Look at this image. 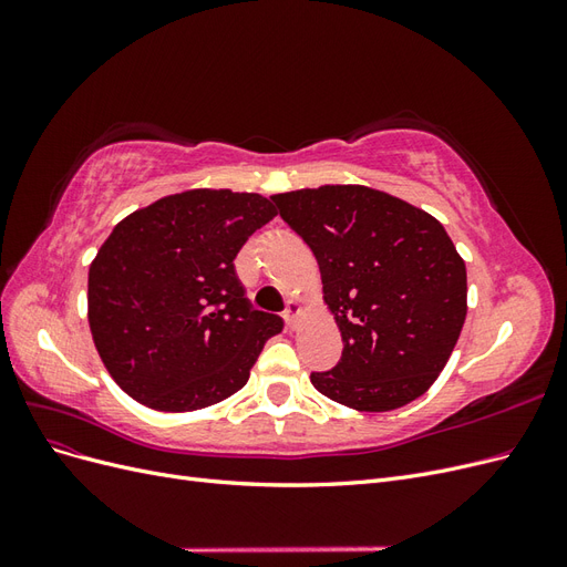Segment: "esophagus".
<instances>
[{
  "mask_svg": "<svg viewBox=\"0 0 567 567\" xmlns=\"http://www.w3.org/2000/svg\"><path fill=\"white\" fill-rule=\"evenodd\" d=\"M300 315H302V307H300V302H298V300H288V305H286V312H284V319H286V326H288V329H296Z\"/></svg>",
  "mask_w": 567,
  "mask_h": 567,
  "instance_id": "esophagus-1",
  "label": "esophagus"
}]
</instances>
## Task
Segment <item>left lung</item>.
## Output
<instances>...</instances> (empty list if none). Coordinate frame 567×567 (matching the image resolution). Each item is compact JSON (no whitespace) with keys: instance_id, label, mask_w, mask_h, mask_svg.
Returning a JSON list of instances; mask_svg holds the SVG:
<instances>
[{"instance_id":"left-lung-1","label":"left lung","mask_w":567,"mask_h":567,"mask_svg":"<svg viewBox=\"0 0 567 567\" xmlns=\"http://www.w3.org/2000/svg\"><path fill=\"white\" fill-rule=\"evenodd\" d=\"M312 248L340 362L312 373L326 398L357 411L400 409L435 383L466 321V262L440 221L362 184L271 196Z\"/></svg>"}]
</instances>
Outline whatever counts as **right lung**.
Listing matches in <instances>:
<instances>
[{"mask_svg":"<svg viewBox=\"0 0 567 567\" xmlns=\"http://www.w3.org/2000/svg\"><path fill=\"white\" fill-rule=\"evenodd\" d=\"M277 210L260 194L192 188L117 221L90 267L101 362L132 400L196 411L241 390L277 315L252 310L234 260Z\"/></svg>","mask_w":567,"mask_h":567,"instance_id":"right-lung-1","label":"right lung"}]
</instances>
